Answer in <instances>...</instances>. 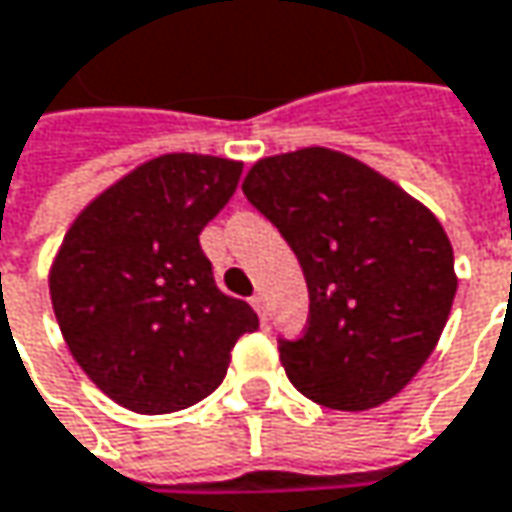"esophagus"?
<instances>
[{
    "instance_id": "esophagus-1",
    "label": "esophagus",
    "mask_w": 512,
    "mask_h": 512,
    "mask_svg": "<svg viewBox=\"0 0 512 512\" xmlns=\"http://www.w3.org/2000/svg\"><path fill=\"white\" fill-rule=\"evenodd\" d=\"M250 303H253V309L259 312V318H262V321H268V300H265V294H253V297H250Z\"/></svg>"
}]
</instances>
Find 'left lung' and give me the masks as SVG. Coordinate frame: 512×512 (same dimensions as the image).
<instances>
[{
	"mask_svg": "<svg viewBox=\"0 0 512 512\" xmlns=\"http://www.w3.org/2000/svg\"><path fill=\"white\" fill-rule=\"evenodd\" d=\"M241 191L283 232L309 288L303 336L280 342L294 389L348 413L395 398L436 348L457 294L439 218L327 147L259 159Z\"/></svg>",
	"mask_w": 512,
	"mask_h": 512,
	"instance_id": "1",
	"label": "left lung"
}]
</instances>
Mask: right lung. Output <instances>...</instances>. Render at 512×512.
<instances>
[{"label": "right lung", "instance_id": "add662e5", "mask_svg": "<svg viewBox=\"0 0 512 512\" xmlns=\"http://www.w3.org/2000/svg\"><path fill=\"white\" fill-rule=\"evenodd\" d=\"M241 161L164 153L129 170L70 224L49 297L79 368L141 416L212 395L256 312L215 286L200 232L235 194Z\"/></svg>", "mask_w": 512, "mask_h": 512}]
</instances>
